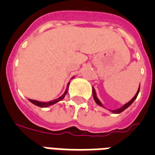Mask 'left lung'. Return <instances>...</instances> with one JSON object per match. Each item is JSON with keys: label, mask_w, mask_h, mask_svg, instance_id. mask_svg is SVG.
Wrapping results in <instances>:
<instances>
[{"label": "left lung", "mask_w": 155, "mask_h": 155, "mask_svg": "<svg viewBox=\"0 0 155 155\" xmlns=\"http://www.w3.org/2000/svg\"><path fill=\"white\" fill-rule=\"evenodd\" d=\"M139 91H140V87H139V89H138V91H137V94H136V95H135L133 98L131 99V101H129L128 103H127V104H124V105H123V106L122 107V108H120V109H115V110H110V111H111V112H112V113H114V114H119V113L124 111V110H125V109H126L127 108H128V107L130 106V105H131V104H132V103H133V101H134L135 100L137 99V95H138V94H139ZM92 92H93V97H94V100H95V103H96V104H99L100 106L104 107V106H103V105H102V104H101V101H99L98 98L96 97V93H95V89H94V88H92Z\"/></svg>", "instance_id": "left-lung-1"}]
</instances>
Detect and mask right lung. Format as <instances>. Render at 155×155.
<instances>
[{"mask_svg":"<svg viewBox=\"0 0 155 155\" xmlns=\"http://www.w3.org/2000/svg\"><path fill=\"white\" fill-rule=\"evenodd\" d=\"M68 85H69V83L68 84V87H67V89H66V91H65V92L60 97H59V98L55 99V100H54V101H48V102H40V101H35V100H31V99H28L29 101L30 102H32V104H34L35 105H37V106H39V107H48L50 106V105H52V104H55V103H57V102H59V101H60L61 100H63V99L64 98V96L66 95V94L68 93Z\"/></svg>","mask_w":155,"mask_h":155,"instance_id":"1","label":"right lung"}]
</instances>
